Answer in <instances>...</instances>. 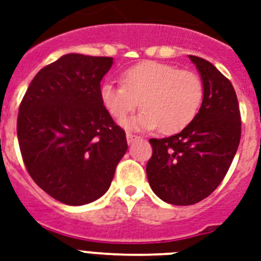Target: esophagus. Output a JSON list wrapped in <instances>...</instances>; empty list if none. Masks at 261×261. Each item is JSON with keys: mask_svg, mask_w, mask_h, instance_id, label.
<instances>
[{"mask_svg": "<svg viewBox=\"0 0 261 261\" xmlns=\"http://www.w3.org/2000/svg\"><path fill=\"white\" fill-rule=\"evenodd\" d=\"M126 138H127V144L131 145V144H133V142H134V141H137V139H138V137H137V135L130 134V133H127Z\"/></svg>", "mask_w": 261, "mask_h": 261, "instance_id": "34e87169", "label": "esophagus"}]
</instances>
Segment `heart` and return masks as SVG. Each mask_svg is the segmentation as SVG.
<instances>
[{"label":"heart","mask_w":261,"mask_h":261,"mask_svg":"<svg viewBox=\"0 0 261 261\" xmlns=\"http://www.w3.org/2000/svg\"><path fill=\"white\" fill-rule=\"evenodd\" d=\"M122 85L105 82L99 98L113 119L122 120L141 104L142 111L122 122L127 130L174 134L192 123L201 108L204 87L192 71L159 61H142L122 73Z\"/></svg>","instance_id":"1"}]
</instances>
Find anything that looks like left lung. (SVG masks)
<instances>
[{"label": "left lung", "mask_w": 261, "mask_h": 261, "mask_svg": "<svg viewBox=\"0 0 261 261\" xmlns=\"http://www.w3.org/2000/svg\"><path fill=\"white\" fill-rule=\"evenodd\" d=\"M189 59L201 76V108L180 133L149 141V185L172 205H193L210 196L227 174L241 139V115L231 82L210 61Z\"/></svg>", "instance_id": "obj_1"}]
</instances>
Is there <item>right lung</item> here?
Returning <instances> with one entry per match:
<instances>
[{
	"instance_id": "add662e5",
	"label": "right lung",
	"mask_w": 261,
	"mask_h": 261,
	"mask_svg": "<svg viewBox=\"0 0 261 261\" xmlns=\"http://www.w3.org/2000/svg\"><path fill=\"white\" fill-rule=\"evenodd\" d=\"M112 64V57L61 56L34 76L20 104L17 139L25 168L67 205L104 196L127 152L124 131L99 98Z\"/></svg>"
}]
</instances>
